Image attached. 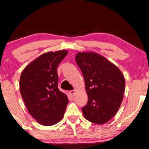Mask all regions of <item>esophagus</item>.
<instances>
[{
    "mask_svg": "<svg viewBox=\"0 0 149 149\" xmlns=\"http://www.w3.org/2000/svg\"><path fill=\"white\" fill-rule=\"evenodd\" d=\"M69 93L70 94V95L74 96V95H75V90H72V91H70L69 92Z\"/></svg>",
    "mask_w": 149,
    "mask_h": 149,
    "instance_id": "1",
    "label": "esophagus"
}]
</instances>
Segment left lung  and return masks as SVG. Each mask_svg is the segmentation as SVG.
Wrapping results in <instances>:
<instances>
[{"label":"left lung","instance_id":"1","mask_svg":"<svg viewBox=\"0 0 149 149\" xmlns=\"http://www.w3.org/2000/svg\"><path fill=\"white\" fill-rule=\"evenodd\" d=\"M75 61L84 75L88 96L82 108L84 117L96 124L107 123L122 104L124 76L114 64L95 52H78Z\"/></svg>","mask_w":149,"mask_h":149}]
</instances>
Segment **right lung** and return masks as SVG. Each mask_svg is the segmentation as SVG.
Masks as SVG:
<instances>
[{"instance_id":"right-lung-1","label":"right lung","mask_w":149,"mask_h":149,"mask_svg":"<svg viewBox=\"0 0 149 149\" xmlns=\"http://www.w3.org/2000/svg\"><path fill=\"white\" fill-rule=\"evenodd\" d=\"M67 50L42 54L25 68L19 89L31 116L43 125H52L64 116L68 99L58 88L57 68Z\"/></svg>"}]
</instances>
